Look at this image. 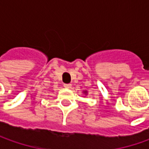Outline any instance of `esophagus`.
Instances as JSON below:
<instances>
[{
	"instance_id": "1",
	"label": "esophagus",
	"mask_w": 149,
	"mask_h": 149,
	"mask_svg": "<svg viewBox=\"0 0 149 149\" xmlns=\"http://www.w3.org/2000/svg\"><path fill=\"white\" fill-rule=\"evenodd\" d=\"M64 87H65V88H70L71 87V84H64Z\"/></svg>"
}]
</instances>
